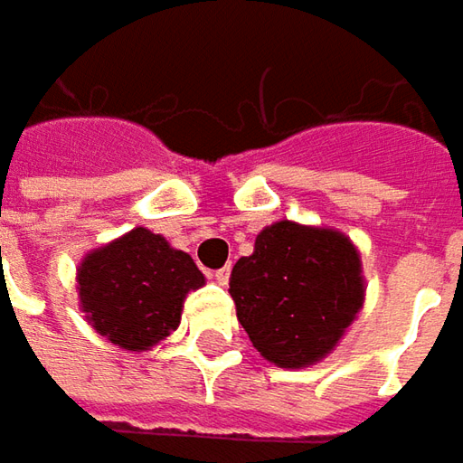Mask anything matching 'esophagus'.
<instances>
[{
  "instance_id": "esophagus-1",
  "label": "esophagus",
  "mask_w": 463,
  "mask_h": 463,
  "mask_svg": "<svg viewBox=\"0 0 463 463\" xmlns=\"http://www.w3.org/2000/svg\"><path fill=\"white\" fill-rule=\"evenodd\" d=\"M213 279L217 281V284H228V279H231V266H222V269H217V271H213Z\"/></svg>"
}]
</instances>
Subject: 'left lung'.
<instances>
[{"label":"left lung","instance_id":"obj_1","mask_svg":"<svg viewBox=\"0 0 463 463\" xmlns=\"http://www.w3.org/2000/svg\"><path fill=\"white\" fill-rule=\"evenodd\" d=\"M228 292L263 359L305 369L335 351L364 307L366 281L345 232L277 220L232 266Z\"/></svg>","mask_w":463,"mask_h":463}]
</instances>
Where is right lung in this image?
<instances>
[{
  "label": "right lung",
  "mask_w": 463,
  "mask_h": 463,
  "mask_svg": "<svg viewBox=\"0 0 463 463\" xmlns=\"http://www.w3.org/2000/svg\"><path fill=\"white\" fill-rule=\"evenodd\" d=\"M204 287L194 259L164 235L133 228L89 250L76 266L87 323L125 351H151L182 323L184 299Z\"/></svg>",
  "instance_id": "add662e5"
}]
</instances>
